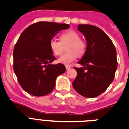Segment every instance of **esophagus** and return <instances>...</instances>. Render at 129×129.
<instances>
[{
  "mask_svg": "<svg viewBox=\"0 0 129 129\" xmlns=\"http://www.w3.org/2000/svg\"><path fill=\"white\" fill-rule=\"evenodd\" d=\"M71 68V67L70 66H66V69H67V70H69Z\"/></svg>",
  "mask_w": 129,
  "mask_h": 129,
  "instance_id": "obj_1",
  "label": "esophagus"
}]
</instances>
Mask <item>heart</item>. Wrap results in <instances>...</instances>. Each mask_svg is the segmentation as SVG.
<instances>
[{"instance_id":"obj_1","label":"heart","mask_w":129,"mask_h":129,"mask_svg":"<svg viewBox=\"0 0 129 129\" xmlns=\"http://www.w3.org/2000/svg\"><path fill=\"white\" fill-rule=\"evenodd\" d=\"M60 41L54 38L50 39L49 47L56 56L60 55L63 51V46H67L68 52L61 56L58 59V62L64 65H70L77 58V55L83 54L86 49V44L80 39L78 33L73 30H67L60 35Z\"/></svg>"}]
</instances>
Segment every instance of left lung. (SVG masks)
Here are the masks:
<instances>
[{
  "instance_id": "left-lung-1",
  "label": "left lung",
  "mask_w": 129,
  "mask_h": 129,
  "mask_svg": "<svg viewBox=\"0 0 129 129\" xmlns=\"http://www.w3.org/2000/svg\"><path fill=\"white\" fill-rule=\"evenodd\" d=\"M77 29L85 37L87 48L78 62L83 68H75L77 75L73 86L82 96L93 98L105 91L113 81L118 66L116 50L110 38L98 27L83 24Z\"/></svg>"
}]
</instances>
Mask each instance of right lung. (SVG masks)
<instances>
[{"instance_id": "1", "label": "right lung", "mask_w": 129, "mask_h": 129, "mask_svg": "<svg viewBox=\"0 0 129 129\" xmlns=\"http://www.w3.org/2000/svg\"><path fill=\"white\" fill-rule=\"evenodd\" d=\"M69 25L40 21L22 32L14 47L13 69L20 85L34 96H43L53 90L58 76L66 71L62 64H52L56 60L49 42Z\"/></svg>"}]
</instances>
